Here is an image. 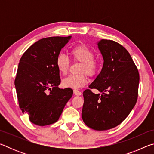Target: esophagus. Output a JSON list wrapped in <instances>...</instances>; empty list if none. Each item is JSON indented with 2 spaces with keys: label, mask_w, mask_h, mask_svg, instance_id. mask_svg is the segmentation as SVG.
<instances>
[{
  "label": "esophagus",
  "mask_w": 154,
  "mask_h": 154,
  "mask_svg": "<svg viewBox=\"0 0 154 154\" xmlns=\"http://www.w3.org/2000/svg\"><path fill=\"white\" fill-rule=\"evenodd\" d=\"M73 92H74L75 95H76V96H80L81 94H82V92L77 90H74Z\"/></svg>",
  "instance_id": "34e87169"
}]
</instances>
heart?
<instances>
[{
	"mask_svg": "<svg viewBox=\"0 0 154 154\" xmlns=\"http://www.w3.org/2000/svg\"><path fill=\"white\" fill-rule=\"evenodd\" d=\"M71 58L75 62H81L79 72L77 75H69L62 80V85L65 88L74 89L82 88L88 83L87 75L94 77L97 74L100 63L94 58L95 52L85 44H79L74 46L70 51ZM70 60L63 54H59L56 60V66L58 72L62 75H66L70 68Z\"/></svg>",
	"mask_w": 154,
	"mask_h": 154,
	"instance_id": "heart-1",
	"label": "heart"
}]
</instances>
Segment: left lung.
I'll list each match as a JSON object with an SVG mask.
<instances>
[{
    "label": "left lung",
    "mask_w": 154,
    "mask_h": 154,
    "mask_svg": "<svg viewBox=\"0 0 154 154\" xmlns=\"http://www.w3.org/2000/svg\"><path fill=\"white\" fill-rule=\"evenodd\" d=\"M103 56L102 71L83 93L82 119L90 128L106 130L118 126L136 105L139 71L126 48L116 41L102 39L98 43ZM91 89L103 94H94Z\"/></svg>",
    "instance_id": "obj_1"
}]
</instances>
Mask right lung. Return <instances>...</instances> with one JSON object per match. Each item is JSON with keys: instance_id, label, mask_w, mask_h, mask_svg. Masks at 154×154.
<instances>
[{"instance_id": "right-lung-1", "label": "right lung", "mask_w": 154, "mask_h": 154, "mask_svg": "<svg viewBox=\"0 0 154 154\" xmlns=\"http://www.w3.org/2000/svg\"><path fill=\"white\" fill-rule=\"evenodd\" d=\"M71 36H51L32 44L20 58L15 79L18 103L23 113L38 126L55 123L72 97L71 88L60 89L56 60Z\"/></svg>"}]
</instances>
